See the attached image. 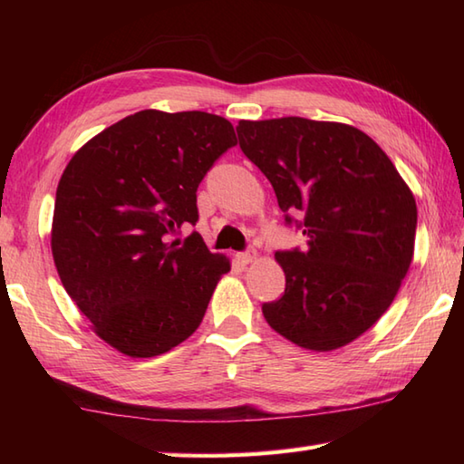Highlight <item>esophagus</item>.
<instances>
[{
	"mask_svg": "<svg viewBox=\"0 0 464 464\" xmlns=\"http://www.w3.org/2000/svg\"><path fill=\"white\" fill-rule=\"evenodd\" d=\"M255 259H257V253H255V251H245V253H239V255H237V261H239L241 265H249V263H253Z\"/></svg>",
	"mask_w": 464,
	"mask_h": 464,
	"instance_id": "1",
	"label": "esophagus"
}]
</instances>
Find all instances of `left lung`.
<instances>
[{"label":"left lung","mask_w":464,"mask_h":464,"mask_svg":"<svg viewBox=\"0 0 464 464\" xmlns=\"http://www.w3.org/2000/svg\"><path fill=\"white\" fill-rule=\"evenodd\" d=\"M239 147L271 181L285 221L301 214L307 249L279 251L285 293L265 303L271 329L334 351L395 301L415 251L417 203L397 167L347 123L279 117L239 121Z\"/></svg>","instance_id":"left-lung-1"}]
</instances>
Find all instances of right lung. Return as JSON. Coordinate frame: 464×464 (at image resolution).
<instances>
[{"label": "right lung", "instance_id": "right-lung-1", "mask_svg": "<svg viewBox=\"0 0 464 464\" xmlns=\"http://www.w3.org/2000/svg\"><path fill=\"white\" fill-rule=\"evenodd\" d=\"M237 145L233 125L205 111L143 110L77 151L59 179L53 261L69 297L100 339L133 359L171 351L203 321L229 259L195 225L197 187Z\"/></svg>", "mask_w": 464, "mask_h": 464}]
</instances>
